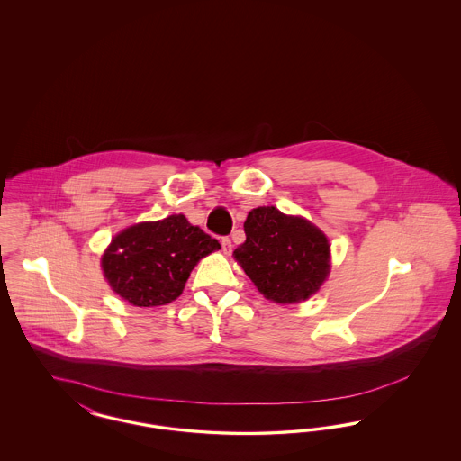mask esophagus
I'll use <instances>...</instances> for the list:
<instances>
[{"label": "esophagus", "instance_id": "obj_1", "mask_svg": "<svg viewBox=\"0 0 461 461\" xmlns=\"http://www.w3.org/2000/svg\"><path fill=\"white\" fill-rule=\"evenodd\" d=\"M221 245H222V252L226 254V256H230L231 254V249H233V245H231V240L226 237V239H222L221 241Z\"/></svg>", "mask_w": 461, "mask_h": 461}]
</instances>
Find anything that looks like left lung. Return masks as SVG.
Returning <instances> with one entry per match:
<instances>
[{
    "instance_id": "8db88e82",
    "label": "left lung",
    "mask_w": 461,
    "mask_h": 461,
    "mask_svg": "<svg viewBox=\"0 0 461 461\" xmlns=\"http://www.w3.org/2000/svg\"><path fill=\"white\" fill-rule=\"evenodd\" d=\"M245 241L233 252L266 299L295 304L314 295L330 273V243L321 230L276 207L252 209Z\"/></svg>"
}]
</instances>
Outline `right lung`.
I'll list each match as a JSON object with an SVG mask.
<instances>
[{"label":"right lung","mask_w":461,"mask_h":461,"mask_svg":"<svg viewBox=\"0 0 461 461\" xmlns=\"http://www.w3.org/2000/svg\"><path fill=\"white\" fill-rule=\"evenodd\" d=\"M218 249L220 241L173 214L113 237L102 269L112 290L132 306H164L181 295L198 261Z\"/></svg>","instance_id":"1"}]
</instances>
